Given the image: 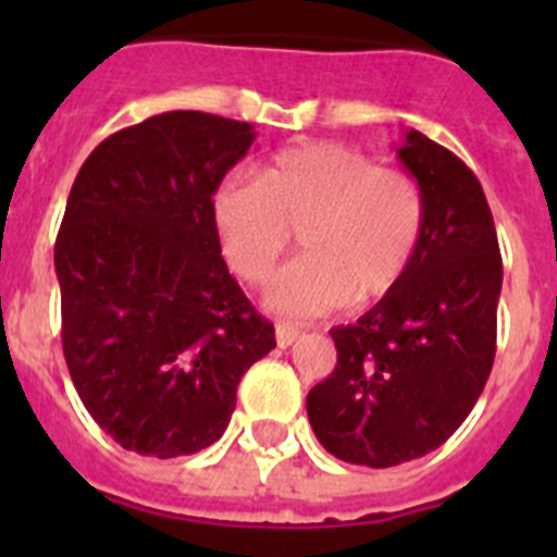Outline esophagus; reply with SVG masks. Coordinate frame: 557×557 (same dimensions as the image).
Returning a JSON list of instances; mask_svg holds the SVG:
<instances>
[{
    "label": "esophagus",
    "instance_id": "1",
    "mask_svg": "<svg viewBox=\"0 0 557 557\" xmlns=\"http://www.w3.org/2000/svg\"><path fill=\"white\" fill-rule=\"evenodd\" d=\"M298 337H301V329L289 326V323H278V326H275V343H278L282 348L293 346Z\"/></svg>",
    "mask_w": 557,
    "mask_h": 557
}]
</instances>
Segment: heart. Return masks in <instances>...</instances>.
Returning <instances> with one entry per match:
<instances>
[{
    "instance_id": "obj_1",
    "label": "heart",
    "mask_w": 557,
    "mask_h": 557,
    "mask_svg": "<svg viewBox=\"0 0 557 557\" xmlns=\"http://www.w3.org/2000/svg\"><path fill=\"white\" fill-rule=\"evenodd\" d=\"M424 220L412 175L339 141L289 147L256 181L231 178L214 195L223 256L243 282H268L298 231L304 256L268 289V307L284 318L387 298L416 259Z\"/></svg>"
}]
</instances>
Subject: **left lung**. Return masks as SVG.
<instances>
[{
  "instance_id": "1",
  "label": "left lung",
  "mask_w": 557,
  "mask_h": 557,
  "mask_svg": "<svg viewBox=\"0 0 557 557\" xmlns=\"http://www.w3.org/2000/svg\"><path fill=\"white\" fill-rule=\"evenodd\" d=\"M398 159L424 195V236L405 282L334 326L337 366L307 396L329 455L371 469L430 455L466 421L496 354L502 256L474 172L410 131Z\"/></svg>"
}]
</instances>
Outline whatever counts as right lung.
<instances>
[{"label":"right lung","mask_w":557,"mask_h":557,"mask_svg":"<svg viewBox=\"0 0 557 557\" xmlns=\"http://www.w3.org/2000/svg\"><path fill=\"white\" fill-rule=\"evenodd\" d=\"M253 136L214 113H159L100 141L69 191L55 239L63 357L122 449L181 457L220 441L239 379L275 348L214 225V191Z\"/></svg>","instance_id":"add662e5"}]
</instances>
